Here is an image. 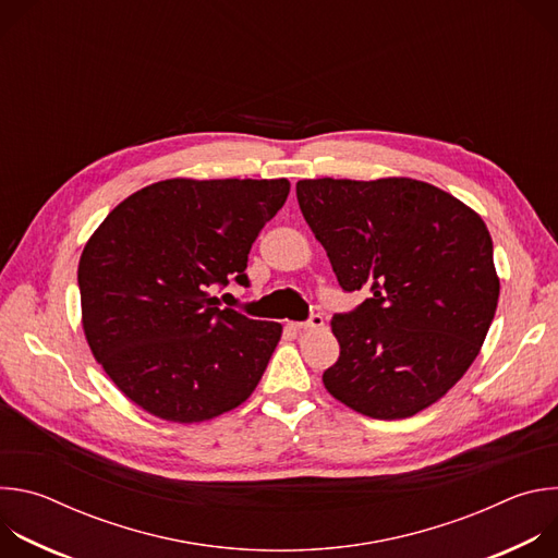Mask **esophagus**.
I'll use <instances>...</instances> for the list:
<instances>
[{"mask_svg": "<svg viewBox=\"0 0 558 558\" xmlns=\"http://www.w3.org/2000/svg\"><path fill=\"white\" fill-rule=\"evenodd\" d=\"M295 331H313V329H323L325 327V317L320 313H313L306 323H295L291 325Z\"/></svg>", "mask_w": 558, "mask_h": 558, "instance_id": "obj_1", "label": "esophagus"}]
</instances>
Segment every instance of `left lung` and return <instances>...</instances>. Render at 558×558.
I'll return each instance as SVG.
<instances>
[{"mask_svg":"<svg viewBox=\"0 0 558 558\" xmlns=\"http://www.w3.org/2000/svg\"><path fill=\"white\" fill-rule=\"evenodd\" d=\"M302 216L344 291L338 362L325 388L373 420L428 409L463 377L499 302L493 238L468 205L415 179H313L295 185Z\"/></svg>","mask_w":558,"mask_h":558,"instance_id":"8db88e82","label":"left lung"}]
</instances>
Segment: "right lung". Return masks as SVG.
<instances>
[{"mask_svg": "<svg viewBox=\"0 0 558 558\" xmlns=\"http://www.w3.org/2000/svg\"><path fill=\"white\" fill-rule=\"evenodd\" d=\"M289 187L287 179L158 181L90 235L76 274L84 333L136 407L194 424L254 392L282 327L220 308L209 291L250 284V250Z\"/></svg>", "mask_w": 558, "mask_h": 558, "instance_id": "right-lung-1", "label": "right lung"}]
</instances>
